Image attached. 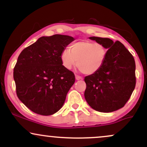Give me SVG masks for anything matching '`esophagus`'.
<instances>
[{
	"label": "esophagus",
	"mask_w": 147,
	"mask_h": 147,
	"mask_svg": "<svg viewBox=\"0 0 147 147\" xmlns=\"http://www.w3.org/2000/svg\"><path fill=\"white\" fill-rule=\"evenodd\" d=\"M75 79L76 80H81V79H82V77L77 75H75Z\"/></svg>",
	"instance_id": "34e87169"
}]
</instances>
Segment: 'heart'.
<instances>
[{
    "instance_id": "b5f03b06",
    "label": "heart",
    "mask_w": 147,
    "mask_h": 147,
    "mask_svg": "<svg viewBox=\"0 0 147 147\" xmlns=\"http://www.w3.org/2000/svg\"><path fill=\"white\" fill-rule=\"evenodd\" d=\"M108 50L101 43L80 41L72 44L70 50L65 49L61 54V61L65 68L70 70L77 63L80 71L88 75H94L105 63Z\"/></svg>"
}]
</instances>
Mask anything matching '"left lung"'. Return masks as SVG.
<instances>
[{
	"label": "left lung",
	"instance_id": "left-lung-1",
	"mask_svg": "<svg viewBox=\"0 0 147 147\" xmlns=\"http://www.w3.org/2000/svg\"><path fill=\"white\" fill-rule=\"evenodd\" d=\"M91 40L108 49L102 68L84 78V97L94 110L113 112L128 102L136 86V63L133 55L121 42L108 38L91 36Z\"/></svg>",
	"mask_w": 147,
	"mask_h": 147
}]
</instances>
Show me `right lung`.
Masks as SVG:
<instances>
[{
    "mask_svg": "<svg viewBox=\"0 0 147 147\" xmlns=\"http://www.w3.org/2000/svg\"><path fill=\"white\" fill-rule=\"evenodd\" d=\"M75 40L68 35L40 37L21 52L14 68L18 99L34 113L50 115L59 111L75 82L61 54Z\"/></svg>",
    "mask_w": 147,
    "mask_h": 147,
    "instance_id": "add662e5",
    "label": "right lung"
}]
</instances>
